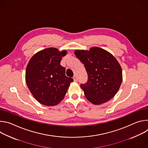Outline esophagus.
Segmentation results:
<instances>
[{
    "mask_svg": "<svg viewBox=\"0 0 148 148\" xmlns=\"http://www.w3.org/2000/svg\"><path fill=\"white\" fill-rule=\"evenodd\" d=\"M73 79H74V81H75V82H77V81L78 78H77V76H76V75H74V77H73Z\"/></svg>",
    "mask_w": 148,
    "mask_h": 148,
    "instance_id": "1",
    "label": "esophagus"
}]
</instances>
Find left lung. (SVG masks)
<instances>
[{
	"instance_id": "obj_1",
	"label": "left lung",
	"mask_w": 148,
	"mask_h": 148,
	"mask_svg": "<svg viewBox=\"0 0 148 148\" xmlns=\"http://www.w3.org/2000/svg\"><path fill=\"white\" fill-rule=\"evenodd\" d=\"M75 55L87 73V81L80 84L87 99L99 105L113 98L122 81V69L115 58L107 51L97 47L89 51L76 50Z\"/></svg>"
}]
</instances>
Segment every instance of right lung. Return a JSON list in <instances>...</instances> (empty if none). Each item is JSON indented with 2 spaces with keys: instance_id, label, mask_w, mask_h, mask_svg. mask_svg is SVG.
<instances>
[{
  "instance_id": "right-lung-1",
  "label": "right lung",
  "mask_w": 148,
  "mask_h": 148,
  "mask_svg": "<svg viewBox=\"0 0 148 148\" xmlns=\"http://www.w3.org/2000/svg\"><path fill=\"white\" fill-rule=\"evenodd\" d=\"M66 50L60 52L48 48L34 54L26 68V81L29 89L40 103L54 106L64 98L73 79L66 75V69L60 65Z\"/></svg>"
}]
</instances>
